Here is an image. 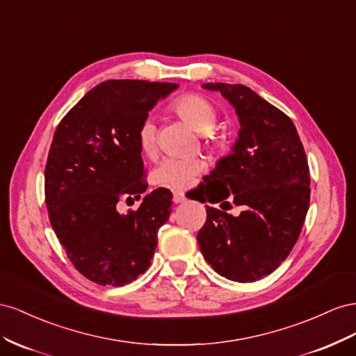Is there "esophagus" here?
Segmentation results:
<instances>
[{"mask_svg": "<svg viewBox=\"0 0 356 356\" xmlns=\"http://www.w3.org/2000/svg\"><path fill=\"white\" fill-rule=\"evenodd\" d=\"M185 200H186V197L184 192H179V191L172 192V201H175L176 204H179V202H185Z\"/></svg>", "mask_w": 356, "mask_h": 356, "instance_id": "obj_1", "label": "esophagus"}]
</instances>
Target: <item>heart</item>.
<instances>
[{"mask_svg":"<svg viewBox=\"0 0 356 356\" xmlns=\"http://www.w3.org/2000/svg\"><path fill=\"white\" fill-rule=\"evenodd\" d=\"M171 108L198 133H204L207 138L219 140V136L211 131L218 122V110L207 98L198 94L181 95L172 101ZM137 137L143 154H152L156 147V128L154 122L145 120L138 128ZM202 170L204 162L197 156H168L152 171V180L159 186L181 189L186 188Z\"/></svg>","mask_w":356,"mask_h":356,"instance_id":"heart-1","label":"heart"}]
</instances>
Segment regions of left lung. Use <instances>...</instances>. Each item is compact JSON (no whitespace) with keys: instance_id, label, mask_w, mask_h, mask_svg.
Returning <instances> with one entry per match:
<instances>
[{"instance_id":"left-lung-1","label":"left lung","mask_w":356,"mask_h":356,"mask_svg":"<svg viewBox=\"0 0 356 356\" xmlns=\"http://www.w3.org/2000/svg\"><path fill=\"white\" fill-rule=\"evenodd\" d=\"M236 108L238 138L204 181L225 189L219 202L241 209L232 216L209 207L197 240L220 276L255 282L268 276L296 245L310 202L307 156L293 122L245 85L206 83ZM209 200V198H207ZM206 202V201H204Z\"/></svg>"}]
</instances>
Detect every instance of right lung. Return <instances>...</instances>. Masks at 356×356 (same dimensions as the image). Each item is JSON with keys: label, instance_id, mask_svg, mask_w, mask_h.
<instances>
[{"label": "right lung", "instance_id": "add662e5", "mask_svg": "<svg viewBox=\"0 0 356 356\" xmlns=\"http://www.w3.org/2000/svg\"><path fill=\"white\" fill-rule=\"evenodd\" d=\"M176 83L106 80L59 122L44 170L49 220L79 273L98 285L124 286L143 274L171 213L158 188L120 215V198L146 191L138 128Z\"/></svg>", "mask_w": 356, "mask_h": 356}]
</instances>
